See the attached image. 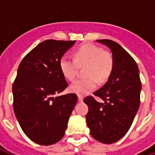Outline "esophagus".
<instances>
[{"label": "esophagus", "mask_w": 155, "mask_h": 155, "mask_svg": "<svg viewBox=\"0 0 155 155\" xmlns=\"http://www.w3.org/2000/svg\"><path fill=\"white\" fill-rule=\"evenodd\" d=\"M78 100H79V101H83L84 97H83L82 95H78Z\"/></svg>", "instance_id": "esophagus-1"}]
</instances>
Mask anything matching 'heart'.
Segmentation results:
<instances>
[{
    "label": "heart",
    "mask_w": 155,
    "mask_h": 155,
    "mask_svg": "<svg viewBox=\"0 0 155 155\" xmlns=\"http://www.w3.org/2000/svg\"><path fill=\"white\" fill-rule=\"evenodd\" d=\"M85 65V77L78 79L70 86L74 94L84 95L94 91L98 81L104 83L110 76L114 68V59L110 52L93 44H84L74 52V59L63 56L60 61V69L64 77L73 81L77 74L79 66Z\"/></svg>",
    "instance_id": "heart-1"
}]
</instances>
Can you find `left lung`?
<instances>
[{
  "label": "left lung",
  "mask_w": 155,
  "mask_h": 155,
  "mask_svg": "<svg viewBox=\"0 0 155 155\" xmlns=\"http://www.w3.org/2000/svg\"><path fill=\"white\" fill-rule=\"evenodd\" d=\"M110 49L114 68L108 81L94 92L104 102L88 96L86 122L91 136L99 142L113 143L130 130L140 104V71L132 56L121 45L110 40H98Z\"/></svg>",
  "instance_id": "obj_1"
}]
</instances>
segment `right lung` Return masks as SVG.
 <instances>
[{
	"instance_id": "add662e5",
	"label": "right lung",
	"mask_w": 155,
	"mask_h": 155,
	"mask_svg": "<svg viewBox=\"0 0 155 155\" xmlns=\"http://www.w3.org/2000/svg\"><path fill=\"white\" fill-rule=\"evenodd\" d=\"M75 41L46 40L23 58L12 86L15 117L25 135L41 145L63 138L77 95H54L68 86L60 61Z\"/></svg>"
}]
</instances>
